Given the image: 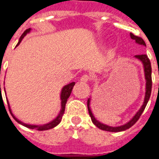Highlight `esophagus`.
Returning a JSON list of instances; mask_svg holds the SVG:
<instances>
[{
    "mask_svg": "<svg viewBox=\"0 0 159 159\" xmlns=\"http://www.w3.org/2000/svg\"><path fill=\"white\" fill-rule=\"evenodd\" d=\"M91 80V76L88 75V74H84L83 76H81V79L80 81L82 82V83H89V81Z\"/></svg>",
    "mask_w": 159,
    "mask_h": 159,
    "instance_id": "1",
    "label": "esophagus"
}]
</instances>
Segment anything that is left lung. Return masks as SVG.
Wrapping results in <instances>:
<instances>
[{
  "label": "left lung",
  "mask_w": 159,
  "mask_h": 159,
  "mask_svg": "<svg viewBox=\"0 0 159 159\" xmlns=\"http://www.w3.org/2000/svg\"><path fill=\"white\" fill-rule=\"evenodd\" d=\"M130 38L136 41V43H139V44H142V45H144L146 46V43L144 42V40L142 39L141 37H138V36H136L134 35L133 34H130ZM136 59L140 60L142 62L143 64V66H144V73H145V79H146V93H145V98H144V102H143V104L142 106L141 107V109L138 110V112L136 113V115L134 116V117L130 121L127 122L126 124L123 125H120V126H116V127H113V126H109V125H104L103 123H101L98 120H97L95 117L93 115V113L91 111V109H90V98H89L88 100V109H89V116L91 117V120L93 123L97 126L98 128H99L101 130H106V131H111V132H119V131H122V130H125L129 129L130 127H131L135 123H136L138 120H139L140 116H142V114L144 111L147 104H148V102L149 98H150V96H151V92H152V66H151V62H150V60L148 59L147 55H137V56H135Z\"/></svg>",
  "instance_id": "obj_1"
}]
</instances>
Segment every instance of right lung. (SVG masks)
<instances>
[{
  "instance_id": "1",
  "label": "right lung",
  "mask_w": 159,
  "mask_h": 159,
  "mask_svg": "<svg viewBox=\"0 0 159 159\" xmlns=\"http://www.w3.org/2000/svg\"><path fill=\"white\" fill-rule=\"evenodd\" d=\"M31 31V29H27L24 31L22 36L20 37L19 39V41H18V43H17V46L21 43V41L23 40V39L25 37V35L27 34H29V32ZM74 85H75V83H70L67 85H66L61 90V111L59 113V115L57 116L55 120H53L52 121L50 122V123H47L45 125H29V124H25V123H23V122L20 121L19 120H17L15 116L12 115V113H11V110L10 109V105H9V103H8L7 101V103H8V107H9V110H10V112L11 113V116L15 119V120L17 122H18L19 124L23 125L24 126L28 128H30V129H34V130H50V129H52V128L56 127V125L60 123V122L61 121V119H62V116L64 115V112H65V107H66V101H67L68 98L70 97V93H71V91H72V89H73ZM0 90H1V84H0ZM2 98V97H1Z\"/></svg>"
}]
</instances>
